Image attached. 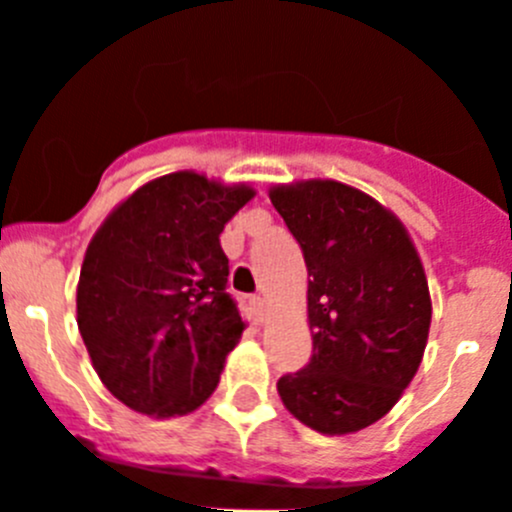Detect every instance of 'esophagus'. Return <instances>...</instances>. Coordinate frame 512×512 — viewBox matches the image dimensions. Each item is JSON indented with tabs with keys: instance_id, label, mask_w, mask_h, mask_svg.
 I'll return each mask as SVG.
<instances>
[{
	"instance_id": "esophagus-1",
	"label": "esophagus",
	"mask_w": 512,
	"mask_h": 512,
	"mask_svg": "<svg viewBox=\"0 0 512 512\" xmlns=\"http://www.w3.org/2000/svg\"><path fill=\"white\" fill-rule=\"evenodd\" d=\"M250 306H252V311H255V316L257 319H262V316H265V311H267V301L262 296H252L250 298Z\"/></svg>"
}]
</instances>
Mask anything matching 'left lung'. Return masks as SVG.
Returning <instances> with one entry per match:
<instances>
[{
    "label": "left lung",
    "mask_w": 512,
    "mask_h": 512,
    "mask_svg": "<svg viewBox=\"0 0 512 512\" xmlns=\"http://www.w3.org/2000/svg\"><path fill=\"white\" fill-rule=\"evenodd\" d=\"M308 267L311 362L278 393L301 423L342 436L372 426L418 372L431 326L426 273L395 214L339 181L270 188Z\"/></svg>",
    "instance_id": "8db88e82"
}]
</instances>
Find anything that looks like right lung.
I'll list each match as a JSON object with an SVG mask.
<instances>
[{
  "mask_svg": "<svg viewBox=\"0 0 512 512\" xmlns=\"http://www.w3.org/2000/svg\"><path fill=\"white\" fill-rule=\"evenodd\" d=\"M252 196L178 170L137 188L89 242L78 331L96 375L132 411L186 416L219 385L245 331L219 234Z\"/></svg>",
  "mask_w": 512,
  "mask_h": 512,
  "instance_id": "1",
  "label": "right lung"
}]
</instances>
